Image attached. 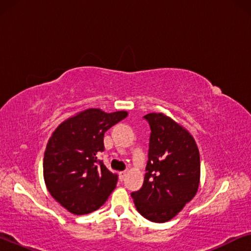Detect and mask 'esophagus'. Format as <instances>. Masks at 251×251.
I'll return each instance as SVG.
<instances>
[{"instance_id": "34e87169", "label": "esophagus", "mask_w": 251, "mask_h": 251, "mask_svg": "<svg viewBox=\"0 0 251 251\" xmlns=\"http://www.w3.org/2000/svg\"><path fill=\"white\" fill-rule=\"evenodd\" d=\"M126 174H127L126 172H121V173H120V179H121V180H124V179H125Z\"/></svg>"}]
</instances>
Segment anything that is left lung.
<instances>
[{"instance_id": "left-lung-1", "label": "left lung", "mask_w": 251, "mask_h": 251, "mask_svg": "<svg viewBox=\"0 0 251 251\" xmlns=\"http://www.w3.org/2000/svg\"><path fill=\"white\" fill-rule=\"evenodd\" d=\"M151 137L142 188L131 193L136 209L154 223L173 219L197 194L201 157L188 130L163 113L144 116Z\"/></svg>"}]
</instances>
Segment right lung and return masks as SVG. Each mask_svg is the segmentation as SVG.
Returning <instances> with one entry per match:
<instances>
[{
  "label": "right lung",
  "instance_id": "right-lung-1",
  "mask_svg": "<svg viewBox=\"0 0 251 251\" xmlns=\"http://www.w3.org/2000/svg\"><path fill=\"white\" fill-rule=\"evenodd\" d=\"M127 116L88 108L67 118L50 136L43 160L46 188L74 215H86L104 205L117 184L97 152L104 151V134Z\"/></svg>",
  "mask_w": 251,
  "mask_h": 251
}]
</instances>
